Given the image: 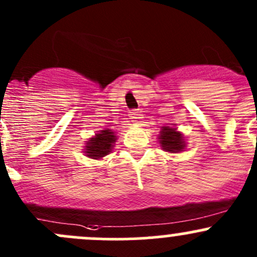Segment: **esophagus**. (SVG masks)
<instances>
[{"label": "esophagus", "instance_id": "obj_1", "mask_svg": "<svg viewBox=\"0 0 257 257\" xmlns=\"http://www.w3.org/2000/svg\"><path fill=\"white\" fill-rule=\"evenodd\" d=\"M129 116H131V119L133 121H138L139 119H141V114H139L138 110H136V109L132 110L131 114H129Z\"/></svg>", "mask_w": 257, "mask_h": 257}]
</instances>
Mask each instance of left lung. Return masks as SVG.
<instances>
[{"label":"left lung","mask_w":257,"mask_h":257,"mask_svg":"<svg viewBox=\"0 0 257 257\" xmlns=\"http://www.w3.org/2000/svg\"><path fill=\"white\" fill-rule=\"evenodd\" d=\"M159 144L163 150L170 153H179L185 149V141L180 132H177L175 128L163 126L159 134Z\"/></svg>","instance_id":"8db88e82"}]
</instances>
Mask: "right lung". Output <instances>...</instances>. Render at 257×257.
Masks as SVG:
<instances>
[{"label": "right lung", "mask_w": 257, "mask_h": 257, "mask_svg": "<svg viewBox=\"0 0 257 257\" xmlns=\"http://www.w3.org/2000/svg\"><path fill=\"white\" fill-rule=\"evenodd\" d=\"M116 136L110 129H104L95 134L93 138L88 139L85 143V155L92 159H100L112 152Z\"/></svg>", "instance_id": "obj_1"}]
</instances>
